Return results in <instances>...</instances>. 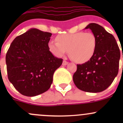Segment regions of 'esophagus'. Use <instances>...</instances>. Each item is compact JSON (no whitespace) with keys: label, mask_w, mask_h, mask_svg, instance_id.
<instances>
[{"label":"esophagus","mask_w":123,"mask_h":123,"mask_svg":"<svg viewBox=\"0 0 123 123\" xmlns=\"http://www.w3.org/2000/svg\"><path fill=\"white\" fill-rule=\"evenodd\" d=\"M68 62L67 61H63V62H62V65H68Z\"/></svg>","instance_id":"1"}]
</instances>
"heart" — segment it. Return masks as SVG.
<instances>
[{"instance_id": "1", "label": "heart", "mask_w": 123, "mask_h": 123, "mask_svg": "<svg viewBox=\"0 0 123 123\" xmlns=\"http://www.w3.org/2000/svg\"><path fill=\"white\" fill-rule=\"evenodd\" d=\"M56 40L57 42L50 41L48 44L50 51L55 55L61 57L69 50L72 59L80 64L89 61L97 48V38L91 32L62 34L58 36Z\"/></svg>"}]
</instances>
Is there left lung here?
<instances>
[{"instance_id": "1", "label": "left lung", "mask_w": 123, "mask_h": 123, "mask_svg": "<svg viewBox=\"0 0 123 123\" xmlns=\"http://www.w3.org/2000/svg\"><path fill=\"white\" fill-rule=\"evenodd\" d=\"M87 28L96 36L97 48L89 61L77 65L73 81L77 87L83 91L100 92L107 89L117 75L120 49L114 37L100 25L90 23L85 29Z\"/></svg>"}]
</instances>
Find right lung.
I'll return each instance as SVG.
<instances>
[{"mask_svg": "<svg viewBox=\"0 0 123 123\" xmlns=\"http://www.w3.org/2000/svg\"><path fill=\"white\" fill-rule=\"evenodd\" d=\"M52 34L30 28L17 37L6 55L8 79L22 95L35 96L46 92L62 59L53 55L48 43Z\"/></svg>", "mask_w": 123, "mask_h": 123, "instance_id": "add662e5", "label": "right lung"}]
</instances>
